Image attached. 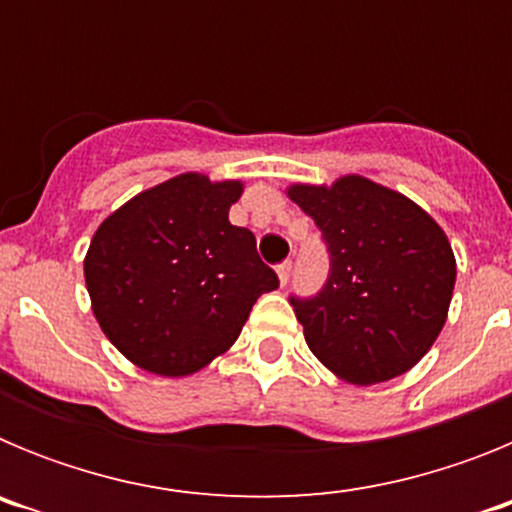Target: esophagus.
Wrapping results in <instances>:
<instances>
[{"label": "esophagus", "mask_w": 512, "mask_h": 512, "mask_svg": "<svg viewBox=\"0 0 512 512\" xmlns=\"http://www.w3.org/2000/svg\"><path fill=\"white\" fill-rule=\"evenodd\" d=\"M277 277H279V284H287L289 277H292V261H284V264L277 266Z\"/></svg>", "instance_id": "34e87169"}]
</instances>
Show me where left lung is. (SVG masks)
<instances>
[{"label": "left lung", "instance_id": "obj_1", "mask_svg": "<svg viewBox=\"0 0 512 512\" xmlns=\"http://www.w3.org/2000/svg\"><path fill=\"white\" fill-rule=\"evenodd\" d=\"M328 243L330 274L292 297L310 351L338 379L379 384L410 372L449 318L456 259L441 225L410 197L359 174L289 184Z\"/></svg>", "mask_w": 512, "mask_h": 512}]
</instances>
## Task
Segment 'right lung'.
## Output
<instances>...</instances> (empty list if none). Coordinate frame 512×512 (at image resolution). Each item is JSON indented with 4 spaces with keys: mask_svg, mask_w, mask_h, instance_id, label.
I'll return each instance as SVG.
<instances>
[{
    "mask_svg": "<svg viewBox=\"0 0 512 512\" xmlns=\"http://www.w3.org/2000/svg\"><path fill=\"white\" fill-rule=\"evenodd\" d=\"M243 182L187 171L102 220L84 279L102 333L158 377H189L223 356L253 302L279 287L251 230L230 225Z\"/></svg>",
    "mask_w": 512,
    "mask_h": 512,
    "instance_id": "obj_1",
    "label": "right lung"
}]
</instances>
